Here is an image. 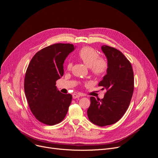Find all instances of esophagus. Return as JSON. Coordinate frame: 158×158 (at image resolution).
Returning <instances> with one entry per match:
<instances>
[{
	"label": "esophagus",
	"instance_id": "obj_1",
	"mask_svg": "<svg viewBox=\"0 0 158 158\" xmlns=\"http://www.w3.org/2000/svg\"><path fill=\"white\" fill-rule=\"evenodd\" d=\"M81 95L80 94H73L72 95V97H73V99H76V98H79L81 97Z\"/></svg>",
	"mask_w": 158,
	"mask_h": 158
}]
</instances>
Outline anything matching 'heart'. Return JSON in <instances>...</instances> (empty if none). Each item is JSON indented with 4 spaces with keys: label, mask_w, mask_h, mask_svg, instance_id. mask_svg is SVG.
<instances>
[{
    "label": "heart",
    "mask_w": 158,
    "mask_h": 158,
    "mask_svg": "<svg viewBox=\"0 0 158 158\" xmlns=\"http://www.w3.org/2000/svg\"><path fill=\"white\" fill-rule=\"evenodd\" d=\"M79 59L90 67L91 72L95 76L101 77L104 75L108 70V63L107 60L102 57H99L98 52L92 47L85 46L78 52ZM67 69L70 70L72 67V63L68 62Z\"/></svg>",
    "instance_id": "heart-1"
}]
</instances>
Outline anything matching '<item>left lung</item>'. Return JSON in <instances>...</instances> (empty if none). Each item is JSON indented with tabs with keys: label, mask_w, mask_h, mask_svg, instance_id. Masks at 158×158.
<instances>
[{
	"label": "left lung",
	"mask_w": 158,
	"mask_h": 158,
	"mask_svg": "<svg viewBox=\"0 0 158 158\" xmlns=\"http://www.w3.org/2000/svg\"><path fill=\"white\" fill-rule=\"evenodd\" d=\"M101 49L108 59V68L98 86L106 92L102 99L90 98L87 114L94 124L104 127L114 124L125 114L134 92V77L132 64L121 52L106 45Z\"/></svg>",
	"instance_id": "obj_1"
}]
</instances>
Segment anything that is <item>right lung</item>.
I'll list each match as a JSON object with an SVG mask.
<instances>
[{
    "label": "right lung",
    "mask_w": 158,
    "mask_h": 158,
    "mask_svg": "<svg viewBox=\"0 0 158 158\" xmlns=\"http://www.w3.org/2000/svg\"><path fill=\"white\" fill-rule=\"evenodd\" d=\"M74 50L72 44L57 43L44 48L33 57L24 77V92L31 112L40 123L55 125L67 114L72 95L57 90L56 81L64 73L63 64Z\"/></svg>",
    "instance_id": "obj_1"
}]
</instances>
